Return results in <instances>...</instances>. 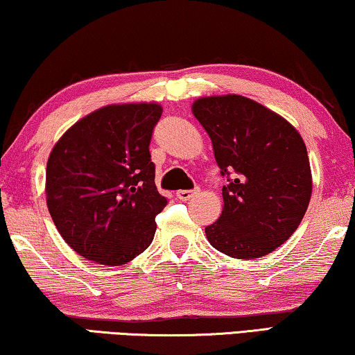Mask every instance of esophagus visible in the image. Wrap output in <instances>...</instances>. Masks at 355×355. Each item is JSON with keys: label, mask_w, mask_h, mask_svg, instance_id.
<instances>
[{"label": "esophagus", "mask_w": 355, "mask_h": 355, "mask_svg": "<svg viewBox=\"0 0 355 355\" xmlns=\"http://www.w3.org/2000/svg\"><path fill=\"white\" fill-rule=\"evenodd\" d=\"M195 193H197V192H195V190H178L176 197L181 200V202H186V200L192 198Z\"/></svg>", "instance_id": "obj_1"}]
</instances>
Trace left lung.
<instances>
[{
	"label": "left lung",
	"instance_id": "8db88e82",
	"mask_svg": "<svg viewBox=\"0 0 355 355\" xmlns=\"http://www.w3.org/2000/svg\"><path fill=\"white\" fill-rule=\"evenodd\" d=\"M192 114L208 132L223 176L224 208L205 227L209 243L237 259L279 248L301 224L312 195L306 144L284 116L239 94L200 97Z\"/></svg>",
	"mask_w": 355,
	"mask_h": 355
}]
</instances>
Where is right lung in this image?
<instances>
[{
  "instance_id": "1",
  "label": "right lung",
  "mask_w": 355,
  "mask_h": 355,
  "mask_svg": "<svg viewBox=\"0 0 355 355\" xmlns=\"http://www.w3.org/2000/svg\"><path fill=\"white\" fill-rule=\"evenodd\" d=\"M155 102L112 104L81 118L55 142L46 165V203L62 239L102 266L130 263L148 248L168 200L155 186Z\"/></svg>"
}]
</instances>
